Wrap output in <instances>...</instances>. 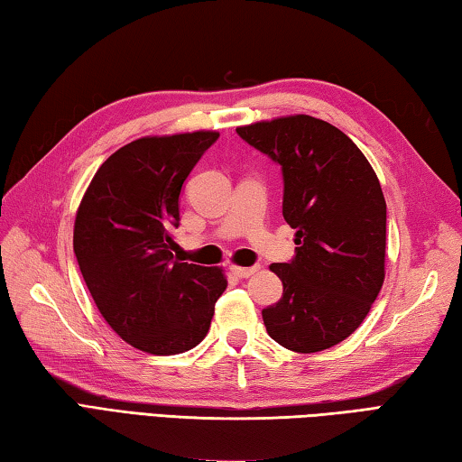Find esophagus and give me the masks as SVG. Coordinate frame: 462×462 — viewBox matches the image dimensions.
Returning a JSON list of instances; mask_svg holds the SVG:
<instances>
[{"instance_id": "1", "label": "esophagus", "mask_w": 462, "mask_h": 462, "mask_svg": "<svg viewBox=\"0 0 462 462\" xmlns=\"http://www.w3.org/2000/svg\"><path fill=\"white\" fill-rule=\"evenodd\" d=\"M260 270L257 268V265H254V268H241V265H231V272L236 273L237 278H249V276H254V273Z\"/></svg>"}]
</instances>
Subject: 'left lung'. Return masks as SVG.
I'll return each instance as SVG.
<instances>
[{"label":"left lung","mask_w":462,"mask_h":462,"mask_svg":"<svg viewBox=\"0 0 462 462\" xmlns=\"http://www.w3.org/2000/svg\"><path fill=\"white\" fill-rule=\"evenodd\" d=\"M237 134L282 166V215L296 229L294 260L270 265L284 294L263 309V325L294 353L330 349L361 327L383 286L382 184L351 137L322 119L298 113Z\"/></svg>","instance_id":"8db88e82"}]
</instances>
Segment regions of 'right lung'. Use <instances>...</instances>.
<instances>
[{
	"instance_id": "1",
	"label": "right lung",
	"mask_w": 462,
	"mask_h": 462,
	"mask_svg": "<svg viewBox=\"0 0 462 462\" xmlns=\"http://www.w3.org/2000/svg\"><path fill=\"white\" fill-rule=\"evenodd\" d=\"M213 129L145 135L113 152L80 199L72 245L107 325L135 349L178 355L207 337L223 268L174 257L178 197Z\"/></svg>"
}]
</instances>
